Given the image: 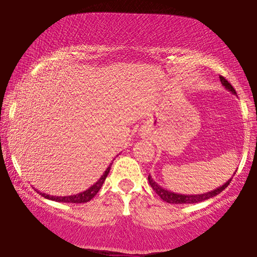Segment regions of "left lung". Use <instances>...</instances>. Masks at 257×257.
I'll use <instances>...</instances> for the list:
<instances>
[{
    "mask_svg": "<svg viewBox=\"0 0 257 257\" xmlns=\"http://www.w3.org/2000/svg\"><path fill=\"white\" fill-rule=\"evenodd\" d=\"M220 80H221V83H222V85L226 87L228 91H230V92L233 93V94H236V91L234 90V87L230 85V83H228V80L224 78V77L220 76ZM231 179H233V177H231L229 180L226 182V184H223L222 186H220V187L213 189V191H210V192L203 193V194H195V195L191 194V195H187V194H178V193L167 191V189H165V188L161 187L160 185H158L157 182L153 180L152 177H151V175H149V182H150L151 187L153 188V191L156 192L157 194L159 195L160 198L164 200V201H166L168 203H196V202L205 201V200H207V199H210V198H213V196L220 194V193L222 192L223 189L226 188L228 185H229V182L231 181Z\"/></svg>",
    "mask_w": 257,
    "mask_h": 257,
    "instance_id": "1",
    "label": "left lung"
}]
</instances>
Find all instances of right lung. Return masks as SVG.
Masks as SVG:
<instances>
[{"label":"right lung","instance_id":"1","mask_svg":"<svg viewBox=\"0 0 257 257\" xmlns=\"http://www.w3.org/2000/svg\"><path fill=\"white\" fill-rule=\"evenodd\" d=\"M111 165L106 168V171L104 172L103 175L99 178V180H97V182H94V184L91 186L90 188H87L86 191H84L82 193H78V194H73V195H68V196H54V195H49V194H45V193H41L40 191H37V189H35V191H37V193H40V194L43 196L45 199H49V200H52V201H57V202H68V203H84V202H87L90 201L91 199L94 198V195L97 194L98 192H99V189L101 188V186H103L105 179H106L108 172L111 170Z\"/></svg>","mask_w":257,"mask_h":257}]
</instances>
